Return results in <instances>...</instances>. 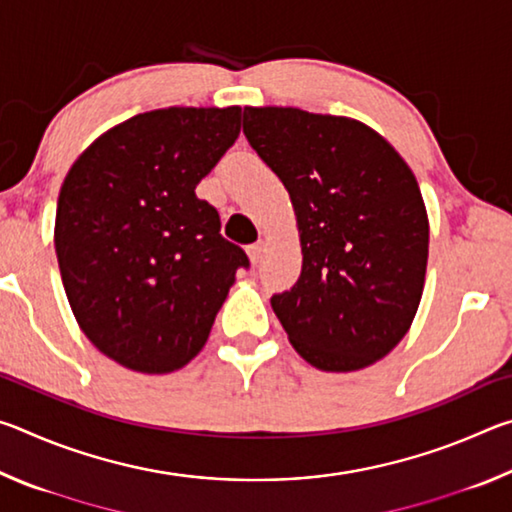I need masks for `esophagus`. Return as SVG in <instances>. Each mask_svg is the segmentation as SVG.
Returning <instances> with one entry per match:
<instances>
[{
  "instance_id": "obj_1",
  "label": "esophagus",
  "mask_w": 512,
  "mask_h": 512,
  "mask_svg": "<svg viewBox=\"0 0 512 512\" xmlns=\"http://www.w3.org/2000/svg\"><path fill=\"white\" fill-rule=\"evenodd\" d=\"M266 253V241H255V244L248 246V257L253 264H259L264 259Z\"/></svg>"
}]
</instances>
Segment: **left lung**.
Listing matches in <instances>:
<instances>
[{
  "label": "left lung",
  "mask_w": 512,
  "mask_h": 512,
  "mask_svg": "<svg viewBox=\"0 0 512 512\" xmlns=\"http://www.w3.org/2000/svg\"><path fill=\"white\" fill-rule=\"evenodd\" d=\"M244 135L291 196L302 271L271 298L302 359L361 370L418 311L429 219L409 164L370 126L300 108H244Z\"/></svg>",
  "instance_id": "8db88e82"
}]
</instances>
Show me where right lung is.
Wrapping results in <instances>:
<instances>
[{"label":"right lung","instance_id":"add662e5","mask_svg":"<svg viewBox=\"0 0 512 512\" xmlns=\"http://www.w3.org/2000/svg\"><path fill=\"white\" fill-rule=\"evenodd\" d=\"M241 131V108H162L112 126L60 187L54 244L83 334L144 375L187 366L248 266L196 185Z\"/></svg>","mask_w":512,"mask_h":512}]
</instances>
